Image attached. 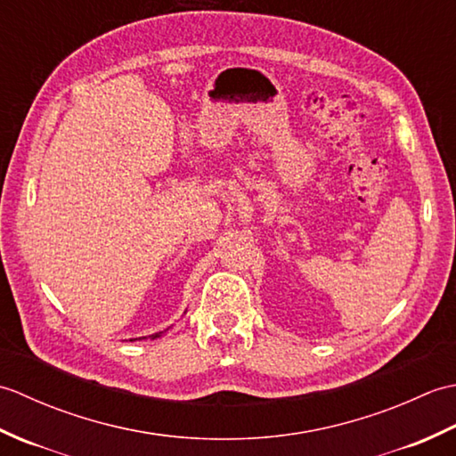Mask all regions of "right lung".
<instances>
[{
    "instance_id": "add662e5",
    "label": "right lung",
    "mask_w": 456,
    "mask_h": 456,
    "mask_svg": "<svg viewBox=\"0 0 456 456\" xmlns=\"http://www.w3.org/2000/svg\"><path fill=\"white\" fill-rule=\"evenodd\" d=\"M162 335H164V331H159V333L151 335V338H159V337H162ZM142 338H147V337H142ZM131 341H137V338H131Z\"/></svg>"
}]
</instances>
